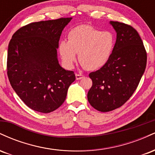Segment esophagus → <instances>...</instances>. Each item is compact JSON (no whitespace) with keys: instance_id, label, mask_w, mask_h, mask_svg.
<instances>
[{"instance_id":"obj_1","label":"esophagus","mask_w":155,"mask_h":155,"mask_svg":"<svg viewBox=\"0 0 155 155\" xmlns=\"http://www.w3.org/2000/svg\"><path fill=\"white\" fill-rule=\"evenodd\" d=\"M84 77V76L81 75V74H76V80L81 79H83Z\"/></svg>"}]
</instances>
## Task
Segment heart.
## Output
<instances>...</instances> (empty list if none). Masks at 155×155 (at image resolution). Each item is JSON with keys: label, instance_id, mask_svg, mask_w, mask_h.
I'll return each instance as SVG.
<instances>
[{"label": "heart", "instance_id": "b5f03b06", "mask_svg": "<svg viewBox=\"0 0 155 155\" xmlns=\"http://www.w3.org/2000/svg\"><path fill=\"white\" fill-rule=\"evenodd\" d=\"M115 37L109 31H102L90 25L76 26L68 35V41H62L59 51L62 60L72 67L79 54L80 64L87 71L101 68L108 62L113 52Z\"/></svg>", "mask_w": 155, "mask_h": 155}]
</instances>
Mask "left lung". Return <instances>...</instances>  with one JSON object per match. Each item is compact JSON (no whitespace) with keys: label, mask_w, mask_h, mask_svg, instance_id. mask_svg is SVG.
<instances>
[{"label":"left lung","mask_w":155,"mask_h":155,"mask_svg":"<svg viewBox=\"0 0 155 155\" xmlns=\"http://www.w3.org/2000/svg\"><path fill=\"white\" fill-rule=\"evenodd\" d=\"M117 40L109 60L103 67L89 74L92 85L87 93L90 105L101 112L120 108L138 87L147 66V54L135 28L111 21Z\"/></svg>","instance_id":"left-lung-1"}]
</instances>
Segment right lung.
<instances>
[{"label": "right lung", "mask_w": 155, "mask_h": 155, "mask_svg": "<svg viewBox=\"0 0 155 155\" xmlns=\"http://www.w3.org/2000/svg\"><path fill=\"white\" fill-rule=\"evenodd\" d=\"M70 18L32 22L12 35L7 54V75L12 88L34 111L49 113L63 104L76 79L58 63L57 49Z\"/></svg>", "instance_id": "1"}]
</instances>
